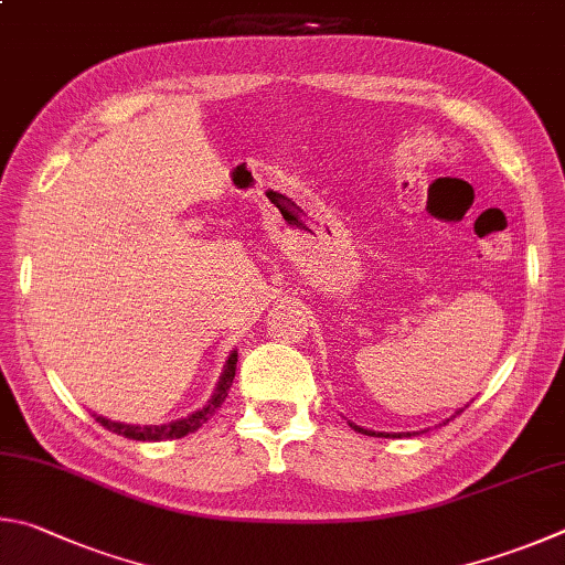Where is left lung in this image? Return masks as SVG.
<instances>
[{
	"instance_id": "obj_1",
	"label": "left lung",
	"mask_w": 565,
	"mask_h": 565,
	"mask_svg": "<svg viewBox=\"0 0 565 565\" xmlns=\"http://www.w3.org/2000/svg\"><path fill=\"white\" fill-rule=\"evenodd\" d=\"M358 431H362V434H370V437H397V434H374V431H367V429H360V427H354ZM402 437V434H399ZM407 437H412V434H407Z\"/></svg>"
}]
</instances>
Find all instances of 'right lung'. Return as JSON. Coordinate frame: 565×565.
I'll return each mask as SVG.
<instances>
[{"instance_id":"add662e5","label":"right lung","mask_w":565,"mask_h":565,"mask_svg":"<svg viewBox=\"0 0 565 565\" xmlns=\"http://www.w3.org/2000/svg\"><path fill=\"white\" fill-rule=\"evenodd\" d=\"M235 364H237V352H233L231 358H227L225 372H223L221 382H217L213 399L207 402L203 409H198L195 414H191V417L178 419V422H171V424H161V427H156V424H151V427H134V424L108 422V419H104V417H96V422H102V427H106L108 431L121 434V437H126V439H136V441L181 439V437H185V434H191V431H198V429H201L203 424L213 417L215 409L221 407V404L225 402V397H227V390H231V384H233V380H235Z\"/></svg>"}]
</instances>
